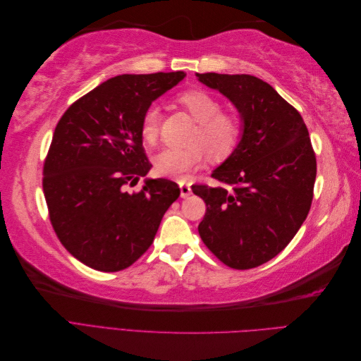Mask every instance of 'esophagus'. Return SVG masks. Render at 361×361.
<instances>
[{
	"label": "esophagus",
	"instance_id": "34e87169",
	"mask_svg": "<svg viewBox=\"0 0 361 361\" xmlns=\"http://www.w3.org/2000/svg\"><path fill=\"white\" fill-rule=\"evenodd\" d=\"M179 188H180V197L182 199L188 197V195L191 194V185L187 183V182H180L179 183Z\"/></svg>",
	"mask_w": 361,
	"mask_h": 361
}]
</instances>
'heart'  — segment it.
I'll use <instances>...</instances> for the list:
<instances>
[{
  "label": "heart",
  "mask_w": 361,
  "mask_h": 361,
  "mask_svg": "<svg viewBox=\"0 0 361 361\" xmlns=\"http://www.w3.org/2000/svg\"><path fill=\"white\" fill-rule=\"evenodd\" d=\"M178 102L197 122L188 147H167L155 157V169L162 176L183 179L188 173L200 169L206 155L220 162L233 154L243 138V118L235 111H223L221 102L203 90H187ZM141 137L155 145L161 130L159 108L150 105L141 117Z\"/></svg>",
  "instance_id": "obj_1"
}]
</instances>
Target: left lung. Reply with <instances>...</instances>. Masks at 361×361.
<instances>
[{
	"mask_svg": "<svg viewBox=\"0 0 361 361\" xmlns=\"http://www.w3.org/2000/svg\"><path fill=\"white\" fill-rule=\"evenodd\" d=\"M241 114L244 130L233 154L212 171L231 186L192 185L206 203L199 224L204 245L233 269L256 268L276 257L307 216L316 157L301 114L251 75L197 73Z\"/></svg>",
	"mask_w": 361,
	"mask_h": 361,
	"instance_id": "8db88e82",
	"label": "left lung"
}]
</instances>
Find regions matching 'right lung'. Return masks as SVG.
I'll use <instances>...</instances> for the list:
<instances>
[{
	"instance_id": "obj_1",
	"label": "right lung",
	"mask_w": 361,
	"mask_h": 361,
	"mask_svg": "<svg viewBox=\"0 0 361 361\" xmlns=\"http://www.w3.org/2000/svg\"><path fill=\"white\" fill-rule=\"evenodd\" d=\"M185 72L118 75L75 101L61 116L43 164V194L60 243L84 265L122 271L154 243L176 182L146 179L141 117Z\"/></svg>"
}]
</instances>
